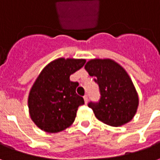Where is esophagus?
Here are the masks:
<instances>
[{
  "label": "esophagus",
  "mask_w": 160,
  "mask_h": 160,
  "mask_svg": "<svg viewBox=\"0 0 160 160\" xmlns=\"http://www.w3.org/2000/svg\"><path fill=\"white\" fill-rule=\"evenodd\" d=\"M84 100H85V104H86L88 103V100H89V99H88V97H87V95H86V96L84 97Z\"/></svg>",
  "instance_id": "34e87169"
}]
</instances>
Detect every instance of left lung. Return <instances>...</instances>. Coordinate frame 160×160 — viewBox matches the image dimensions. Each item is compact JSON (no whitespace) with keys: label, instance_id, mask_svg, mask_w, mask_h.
I'll return each mask as SVG.
<instances>
[{"label":"left lung","instance_id":"obj_1","mask_svg":"<svg viewBox=\"0 0 160 160\" xmlns=\"http://www.w3.org/2000/svg\"><path fill=\"white\" fill-rule=\"evenodd\" d=\"M85 69L96 77L101 98L98 103H90L95 117L104 123L120 127L134 118L139 106V97L131 78L116 61L109 58L89 60Z\"/></svg>","mask_w":160,"mask_h":160}]
</instances>
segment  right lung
<instances>
[{
  "label": "right lung",
  "instance_id": "add662e5",
  "mask_svg": "<svg viewBox=\"0 0 160 160\" xmlns=\"http://www.w3.org/2000/svg\"><path fill=\"white\" fill-rule=\"evenodd\" d=\"M85 62V59L60 57L48 63L37 77L28 95V109L40 129L55 134L73 124L84 99L76 93L79 84L69 77Z\"/></svg>",
  "mask_w": 160,
  "mask_h": 160
}]
</instances>
